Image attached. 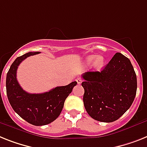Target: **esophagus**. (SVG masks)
Listing matches in <instances>:
<instances>
[{
  "label": "esophagus",
  "mask_w": 147,
  "mask_h": 147,
  "mask_svg": "<svg viewBox=\"0 0 147 147\" xmlns=\"http://www.w3.org/2000/svg\"><path fill=\"white\" fill-rule=\"evenodd\" d=\"M76 82L78 83V84H81V83H82V79H80V78L76 79Z\"/></svg>",
  "instance_id": "34e87169"
}]
</instances>
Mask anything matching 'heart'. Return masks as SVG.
<instances>
[{
	"label": "heart",
	"instance_id": "obj_1",
	"mask_svg": "<svg viewBox=\"0 0 147 147\" xmlns=\"http://www.w3.org/2000/svg\"><path fill=\"white\" fill-rule=\"evenodd\" d=\"M92 63V66L94 69L96 70H99L104 66V57L101 56V55H89L86 59V64H90V63Z\"/></svg>",
	"mask_w": 147,
	"mask_h": 147
}]
</instances>
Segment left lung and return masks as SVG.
<instances>
[{
  "label": "left lung",
  "mask_w": 147,
  "mask_h": 147,
  "mask_svg": "<svg viewBox=\"0 0 147 147\" xmlns=\"http://www.w3.org/2000/svg\"><path fill=\"white\" fill-rule=\"evenodd\" d=\"M82 77L84 107L94 119L114 122L131 106L137 76L130 60L122 53H116L101 71L86 72Z\"/></svg>",
  "instance_id": "obj_1"
}]
</instances>
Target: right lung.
Returning <instances> with one entry per match:
<instances>
[{
	"label": "right lung",
	"mask_w": 147,
	"mask_h": 147,
	"mask_svg": "<svg viewBox=\"0 0 147 147\" xmlns=\"http://www.w3.org/2000/svg\"><path fill=\"white\" fill-rule=\"evenodd\" d=\"M39 53H28L18 57L11 65L6 79L7 98L11 107L23 119L37 126L49 124L59 117L65 99L77 84L75 81L41 94H30L23 90L16 79L18 66L26 58Z\"/></svg>",
	"instance_id": "1"
}]
</instances>
